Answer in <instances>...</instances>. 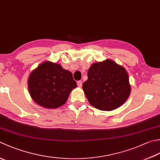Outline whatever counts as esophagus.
Wrapping results in <instances>:
<instances>
[{
	"mask_svg": "<svg viewBox=\"0 0 160 160\" xmlns=\"http://www.w3.org/2000/svg\"><path fill=\"white\" fill-rule=\"evenodd\" d=\"M77 84H78V86L79 87H82V81H81V80L78 81V82H77Z\"/></svg>",
	"mask_w": 160,
	"mask_h": 160,
	"instance_id": "1",
	"label": "esophagus"
}]
</instances>
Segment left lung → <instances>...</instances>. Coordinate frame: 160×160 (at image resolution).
Segmentation results:
<instances>
[{
  "label": "left lung",
  "instance_id": "left-lung-1",
  "mask_svg": "<svg viewBox=\"0 0 160 160\" xmlns=\"http://www.w3.org/2000/svg\"><path fill=\"white\" fill-rule=\"evenodd\" d=\"M82 89L89 103L102 111L119 108L130 96L131 87L126 70L111 59L91 66Z\"/></svg>",
  "mask_w": 160,
  "mask_h": 160
}]
</instances>
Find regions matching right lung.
Listing matches in <instances>:
<instances>
[{"mask_svg": "<svg viewBox=\"0 0 160 160\" xmlns=\"http://www.w3.org/2000/svg\"><path fill=\"white\" fill-rule=\"evenodd\" d=\"M28 86L34 102L45 108L55 109L67 102L77 84L71 72L60 64L46 61L31 72Z\"/></svg>", "mask_w": 160, "mask_h": 160, "instance_id": "obj_1", "label": "right lung"}]
</instances>
